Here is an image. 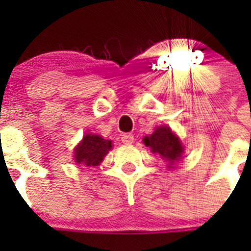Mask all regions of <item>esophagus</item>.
Masks as SVG:
<instances>
[{
	"label": "esophagus",
	"instance_id": "34e87169",
	"mask_svg": "<svg viewBox=\"0 0 251 251\" xmlns=\"http://www.w3.org/2000/svg\"><path fill=\"white\" fill-rule=\"evenodd\" d=\"M121 141L125 144H131L133 142V135L132 133H124L121 135Z\"/></svg>",
	"mask_w": 251,
	"mask_h": 251
}]
</instances>
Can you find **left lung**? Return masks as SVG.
<instances>
[{
  "label": "left lung",
  "instance_id": "obj_1",
  "mask_svg": "<svg viewBox=\"0 0 251 251\" xmlns=\"http://www.w3.org/2000/svg\"><path fill=\"white\" fill-rule=\"evenodd\" d=\"M143 142L147 147H151L153 153L160 154L164 160L170 161L171 164L178 160L183 153L181 142L171 132L168 126L158 127L153 135L144 137Z\"/></svg>",
  "mask_w": 251,
  "mask_h": 251
}]
</instances>
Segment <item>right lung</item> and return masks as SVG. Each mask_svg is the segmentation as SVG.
I'll list each match as a JSON object with an SVG mask.
<instances>
[{"label": "right lung", "mask_w": 251, "mask_h": 251, "mask_svg": "<svg viewBox=\"0 0 251 251\" xmlns=\"http://www.w3.org/2000/svg\"><path fill=\"white\" fill-rule=\"evenodd\" d=\"M109 149H111V141L88 133L75 149V161L86 166L98 165Z\"/></svg>", "instance_id": "add662e5"}]
</instances>
